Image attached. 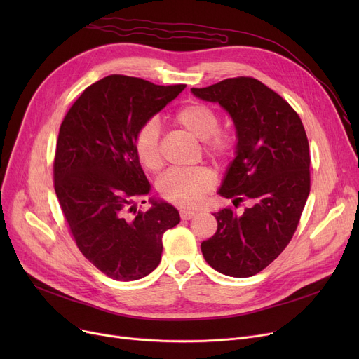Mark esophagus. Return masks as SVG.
<instances>
[{
    "label": "esophagus",
    "instance_id": "1",
    "mask_svg": "<svg viewBox=\"0 0 359 359\" xmlns=\"http://www.w3.org/2000/svg\"><path fill=\"white\" fill-rule=\"evenodd\" d=\"M196 215L195 211H180V218L182 219H192Z\"/></svg>",
    "mask_w": 359,
    "mask_h": 359
}]
</instances>
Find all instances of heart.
Listing matches in <instances>:
<instances>
[{"instance_id": "heart-1", "label": "heart", "mask_w": 359, "mask_h": 359, "mask_svg": "<svg viewBox=\"0 0 359 359\" xmlns=\"http://www.w3.org/2000/svg\"><path fill=\"white\" fill-rule=\"evenodd\" d=\"M175 123L189 132L195 138L203 141L205 149L214 157L229 154L233 148L231 137L224 130H218V113L206 104L189 103L180 107L173 118ZM135 153L141 164L157 172L163 165V151L160 144V126L157 121L145 122L137 132ZM214 176L208 168L172 170L158 182L161 196L179 206H195L203 195L211 191Z\"/></svg>"}]
</instances>
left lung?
Here are the masks:
<instances>
[{"mask_svg":"<svg viewBox=\"0 0 359 359\" xmlns=\"http://www.w3.org/2000/svg\"><path fill=\"white\" fill-rule=\"evenodd\" d=\"M195 97L218 103L236 128L234 158L218 189L233 203L249 199L243 214L230 208L214 212L217 233L201 250L222 275L259 273L287 248L310 194V148L295 110L256 79H227Z\"/></svg>","mask_w":359,"mask_h":359,"instance_id":"left-lung-1","label":"left lung"}]
</instances>
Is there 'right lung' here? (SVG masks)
Here are the masks:
<instances>
[{
	"mask_svg": "<svg viewBox=\"0 0 359 359\" xmlns=\"http://www.w3.org/2000/svg\"><path fill=\"white\" fill-rule=\"evenodd\" d=\"M183 88L109 75L83 91L61 123L56 196L80 252L115 280L153 272L163 234L180 222L179 211L163 199L149 198L145 212L134 201L151 191L135 153L137 132Z\"/></svg>",
	"mask_w": 359,
	"mask_h": 359,
	"instance_id": "obj_1",
	"label": "right lung"
}]
</instances>
